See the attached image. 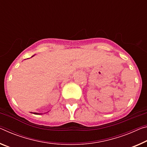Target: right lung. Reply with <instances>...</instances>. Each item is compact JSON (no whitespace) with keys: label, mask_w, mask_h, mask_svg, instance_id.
<instances>
[{"label":"right lung","mask_w":147,"mask_h":147,"mask_svg":"<svg viewBox=\"0 0 147 147\" xmlns=\"http://www.w3.org/2000/svg\"><path fill=\"white\" fill-rule=\"evenodd\" d=\"M33 114H35V115H40V114H39V113H34Z\"/></svg>","instance_id":"obj_1"}]
</instances>
